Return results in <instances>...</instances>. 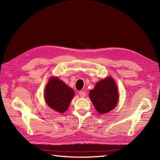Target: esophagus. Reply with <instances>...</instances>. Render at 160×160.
Instances as JSON below:
<instances>
[{
	"mask_svg": "<svg viewBox=\"0 0 160 160\" xmlns=\"http://www.w3.org/2000/svg\"><path fill=\"white\" fill-rule=\"evenodd\" d=\"M79 95H80V97H81V98H85V95H86V93H85V91H79Z\"/></svg>",
	"mask_w": 160,
	"mask_h": 160,
	"instance_id": "obj_1",
	"label": "esophagus"
}]
</instances>
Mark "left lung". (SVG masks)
Listing matches in <instances>:
<instances>
[{
    "instance_id": "left-lung-1",
    "label": "left lung",
    "mask_w": 160,
    "mask_h": 160,
    "mask_svg": "<svg viewBox=\"0 0 160 160\" xmlns=\"http://www.w3.org/2000/svg\"><path fill=\"white\" fill-rule=\"evenodd\" d=\"M89 98L97 111L105 114L118 104L119 94L117 85L111 77L100 80L89 92Z\"/></svg>"
}]
</instances>
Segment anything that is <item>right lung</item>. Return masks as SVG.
I'll return each instance as SVG.
<instances>
[{
    "label": "right lung",
    "mask_w": 160,
    "mask_h": 160,
    "mask_svg": "<svg viewBox=\"0 0 160 160\" xmlns=\"http://www.w3.org/2000/svg\"><path fill=\"white\" fill-rule=\"evenodd\" d=\"M75 95L72 88L58 77H51L45 89V99L48 106L60 113L68 109Z\"/></svg>",
    "instance_id": "1"
}]
</instances>
